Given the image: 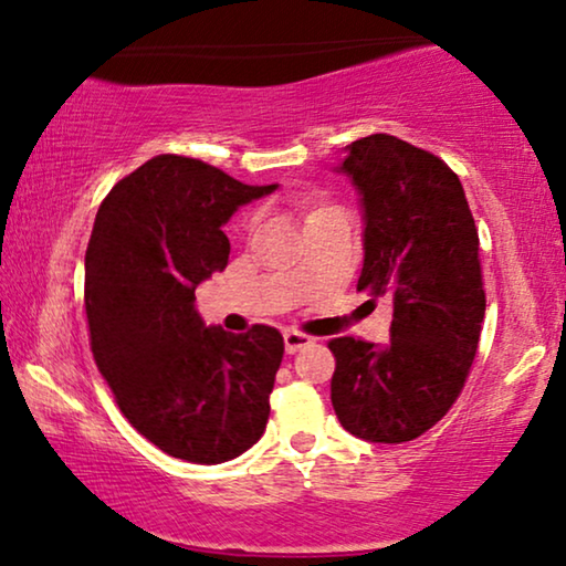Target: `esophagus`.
Wrapping results in <instances>:
<instances>
[{
    "label": "esophagus",
    "mask_w": 566,
    "mask_h": 566,
    "mask_svg": "<svg viewBox=\"0 0 566 566\" xmlns=\"http://www.w3.org/2000/svg\"><path fill=\"white\" fill-rule=\"evenodd\" d=\"M313 346V338L305 336V333H297V331H286L284 333V348L286 354H297L302 348Z\"/></svg>",
    "instance_id": "34e87169"
}]
</instances>
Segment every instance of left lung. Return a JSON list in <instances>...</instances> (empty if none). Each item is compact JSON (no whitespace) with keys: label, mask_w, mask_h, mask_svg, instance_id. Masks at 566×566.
<instances>
[{"label":"left lung","mask_w":566,"mask_h":566,"mask_svg":"<svg viewBox=\"0 0 566 566\" xmlns=\"http://www.w3.org/2000/svg\"><path fill=\"white\" fill-rule=\"evenodd\" d=\"M336 166L361 205L359 292L392 300L387 344L333 338L331 402L371 443L418 439L464 387L484 321L480 235L464 187L439 156L395 135L346 146Z\"/></svg>","instance_id":"1"}]
</instances>
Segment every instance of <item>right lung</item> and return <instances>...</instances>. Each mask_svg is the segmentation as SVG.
<instances>
[{
    "mask_svg": "<svg viewBox=\"0 0 566 566\" xmlns=\"http://www.w3.org/2000/svg\"><path fill=\"white\" fill-rule=\"evenodd\" d=\"M276 187L166 154L117 181L94 218L84 259L94 361L130 426L169 457L220 464L266 428L282 333L207 325L195 290L228 266L222 226Z\"/></svg>",
    "mask_w": 566,
    "mask_h": 566,
    "instance_id": "add662e5",
    "label": "right lung"
}]
</instances>
